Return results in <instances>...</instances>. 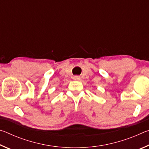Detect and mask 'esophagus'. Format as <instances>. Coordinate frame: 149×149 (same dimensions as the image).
I'll return each mask as SVG.
<instances>
[{
  "mask_svg": "<svg viewBox=\"0 0 149 149\" xmlns=\"http://www.w3.org/2000/svg\"><path fill=\"white\" fill-rule=\"evenodd\" d=\"M74 80H79V79H80V77H79V76H77V75H76V76H74Z\"/></svg>",
  "mask_w": 149,
  "mask_h": 149,
  "instance_id": "1",
  "label": "esophagus"
}]
</instances>
